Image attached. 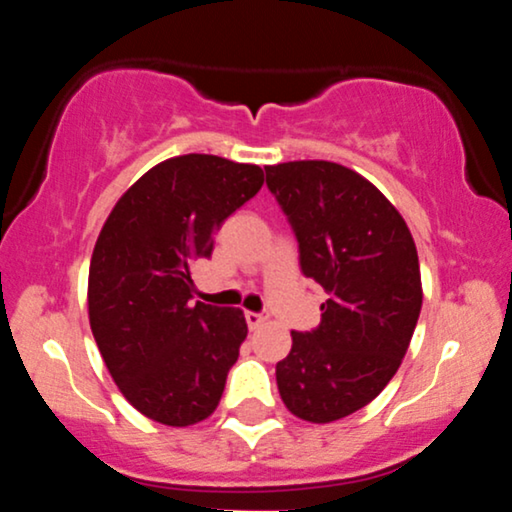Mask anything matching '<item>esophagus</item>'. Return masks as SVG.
<instances>
[{
	"mask_svg": "<svg viewBox=\"0 0 512 512\" xmlns=\"http://www.w3.org/2000/svg\"><path fill=\"white\" fill-rule=\"evenodd\" d=\"M264 320H267V317H264L262 313H252V310L245 313V322H248L250 330H260V327L264 325Z\"/></svg>",
	"mask_w": 512,
	"mask_h": 512,
	"instance_id": "1",
	"label": "esophagus"
}]
</instances>
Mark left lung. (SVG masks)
Listing matches in <instances>:
<instances>
[{
    "label": "left lung",
    "mask_w": 512,
    "mask_h": 512,
    "mask_svg": "<svg viewBox=\"0 0 512 512\" xmlns=\"http://www.w3.org/2000/svg\"><path fill=\"white\" fill-rule=\"evenodd\" d=\"M289 216L301 269L327 291L313 332H291L276 363L286 409L330 424L373 402L407 354L421 313L419 255L395 204L356 170L332 161L264 166Z\"/></svg>",
    "instance_id": "1"
}]
</instances>
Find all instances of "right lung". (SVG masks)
Returning a JSON list of instances; mask_svg holds the SVG:
<instances>
[{
    "instance_id": "add662e5",
    "label": "right lung",
    "mask_w": 512,
    "mask_h": 512,
    "mask_svg": "<svg viewBox=\"0 0 512 512\" xmlns=\"http://www.w3.org/2000/svg\"><path fill=\"white\" fill-rule=\"evenodd\" d=\"M264 173L221 156L166 158L117 199L88 267V322L115 385L146 419L192 426L214 414L248 322L190 303L192 262Z\"/></svg>"
}]
</instances>
